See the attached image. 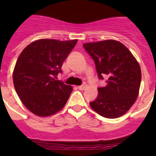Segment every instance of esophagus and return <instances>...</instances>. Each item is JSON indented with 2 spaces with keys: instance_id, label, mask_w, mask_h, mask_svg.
Returning a JSON list of instances; mask_svg holds the SVG:
<instances>
[{
  "instance_id": "34e87169",
  "label": "esophagus",
  "mask_w": 156,
  "mask_h": 156,
  "mask_svg": "<svg viewBox=\"0 0 156 156\" xmlns=\"http://www.w3.org/2000/svg\"><path fill=\"white\" fill-rule=\"evenodd\" d=\"M86 88V85H82V86H78V89L80 90H83Z\"/></svg>"
}]
</instances>
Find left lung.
<instances>
[{
	"mask_svg": "<svg viewBox=\"0 0 156 156\" xmlns=\"http://www.w3.org/2000/svg\"><path fill=\"white\" fill-rule=\"evenodd\" d=\"M95 63L100 79L107 84L98 88L91 108L106 118H117L127 112L139 93L142 73L138 61L119 41L107 40L83 44Z\"/></svg>",
	"mask_w": 156,
	"mask_h": 156,
	"instance_id": "1",
	"label": "left lung"
}]
</instances>
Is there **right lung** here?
<instances>
[{
    "label": "right lung",
    "mask_w": 156,
    "mask_h": 156,
    "mask_svg": "<svg viewBox=\"0 0 156 156\" xmlns=\"http://www.w3.org/2000/svg\"><path fill=\"white\" fill-rule=\"evenodd\" d=\"M77 41L41 39L28 44L18 56L14 88L24 106L36 116H52L66 105L73 87L55 78Z\"/></svg>",
    "instance_id": "add662e5"
}]
</instances>
